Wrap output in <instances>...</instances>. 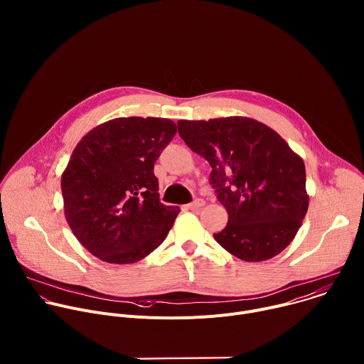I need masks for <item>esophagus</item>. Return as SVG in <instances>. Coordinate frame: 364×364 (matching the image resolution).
<instances>
[{"label": "esophagus", "mask_w": 364, "mask_h": 364, "mask_svg": "<svg viewBox=\"0 0 364 364\" xmlns=\"http://www.w3.org/2000/svg\"><path fill=\"white\" fill-rule=\"evenodd\" d=\"M203 205H204V200H203V198H197V200H194L193 203L187 204V209H190V210H197V209H200V207H203Z\"/></svg>", "instance_id": "esophagus-1"}]
</instances>
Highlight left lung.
I'll use <instances>...</instances> for the list:
<instances>
[{
  "mask_svg": "<svg viewBox=\"0 0 364 364\" xmlns=\"http://www.w3.org/2000/svg\"><path fill=\"white\" fill-rule=\"evenodd\" d=\"M187 146L212 167L210 184L228 210L216 242L246 262L281 253L308 210L305 166L274 129L243 117L178 121Z\"/></svg>",
  "mask_w": 364,
  "mask_h": 364,
  "instance_id": "8db88e82",
  "label": "left lung"
}]
</instances>
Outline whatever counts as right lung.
Returning <instances> with one entry per match:
<instances>
[{"mask_svg": "<svg viewBox=\"0 0 364 364\" xmlns=\"http://www.w3.org/2000/svg\"><path fill=\"white\" fill-rule=\"evenodd\" d=\"M176 132L166 118H117L76 145L62 176L65 216L93 256L134 264L164 242L180 209L160 201L154 164Z\"/></svg>", "mask_w": 364, "mask_h": 364, "instance_id": "1", "label": "right lung"}]
</instances>
